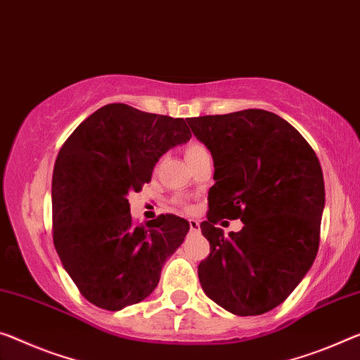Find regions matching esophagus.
I'll return each instance as SVG.
<instances>
[{"label": "esophagus", "instance_id": "esophagus-1", "mask_svg": "<svg viewBox=\"0 0 360 360\" xmlns=\"http://www.w3.org/2000/svg\"><path fill=\"white\" fill-rule=\"evenodd\" d=\"M188 225H190V229L193 231H199V222H198V220L190 219V220H188Z\"/></svg>", "mask_w": 360, "mask_h": 360}]
</instances>
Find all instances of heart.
<instances>
[{
	"mask_svg": "<svg viewBox=\"0 0 360 360\" xmlns=\"http://www.w3.org/2000/svg\"><path fill=\"white\" fill-rule=\"evenodd\" d=\"M204 153H207V149L202 145H199V143H190V145L185 148L186 161H190V159L196 158V156H199V154H204Z\"/></svg>",
	"mask_w": 360,
	"mask_h": 360,
	"instance_id": "obj_1",
	"label": "heart"
}]
</instances>
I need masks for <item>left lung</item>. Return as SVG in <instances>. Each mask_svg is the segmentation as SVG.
<instances>
[{"instance_id": "8db88e82", "label": "left lung", "mask_w": 360, "mask_h": 360, "mask_svg": "<svg viewBox=\"0 0 360 360\" xmlns=\"http://www.w3.org/2000/svg\"><path fill=\"white\" fill-rule=\"evenodd\" d=\"M186 122L211 151L215 169L201 224L211 245L198 265L202 290L235 315L272 311L317 256L325 207L319 159L295 127L264 109ZM222 218H240L245 226L225 237L214 226Z\"/></svg>"}]
</instances>
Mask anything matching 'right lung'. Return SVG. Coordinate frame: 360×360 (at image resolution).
Instances as JSON below:
<instances>
[{
	"label": "right lung",
	"instance_id": "obj_1",
	"mask_svg": "<svg viewBox=\"0 0 360 360\" xmlns=\"http://www.w3.org/2000/svg\"><path fill=\"white\" fill-rule=\"evenodd\" d=\"M190 138L184 119L114 103L85 119L60 148L53 170V241L65 272L95 306L120 311L145 300L184 243L185 219L161 214L135 225L127 196L151 180L164 153Z\"/></svg>",
	"mask_w": 360,
	"mask_h": 360
}]
</instances>
